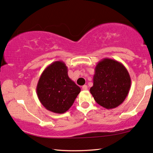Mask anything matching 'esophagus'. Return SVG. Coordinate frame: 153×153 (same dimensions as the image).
Masks as SVG:
<instances>
[{
  "instance_id": "esophagus-1",
  "label": "esophagus",
  "mask_w": 153,
  "mask_h": 153,
  "mask_svg": "<svg viewBox=\"0 0 153 153\" xmlns=\"http://www.w3.org/2000/svg\"><path fill=\"white\" fill-rule=\"evenodd\" d=\"M82 88L83 91H86V90L88 89V86L86 85H84V86H82Z\"/></svg>"
}]
</instances>
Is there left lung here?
I'll use <instances>...</instances> for the list:
<instances>
[{"label":"left lung","mask_w":153,"mask_h":153,"mask_svg":"<svg viewBox=\"0 0 153 153\" xmlns=\"http://www.w3.org/2000/svg\"><path fill=\"white\" fill-rule=\"evenodd\" d=\"M131 79L122 63L110 58L97 62L90 93L99 105L115 108L124 101L131 88Z\"/></svg>","instance_id":"obj_1"}]
</instances>
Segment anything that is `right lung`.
Masks as SVG:
<instances>
[{"mask_svg":"<svg viewBox=\"0 0 153 153\" xmlns=\"http://www.w3.org/2000/svg\"><path fill=\"white\" fill-rule=\"evenodd\" d=\"M80 91L69 78L67 67L62 61H56L45 68L36 86V93L43 106L59 114L69 110Z\"/></svg>","mask_w":153,"mask_h":153,"instance_id":"obj_1","label":"right lung"}]
</instances>
